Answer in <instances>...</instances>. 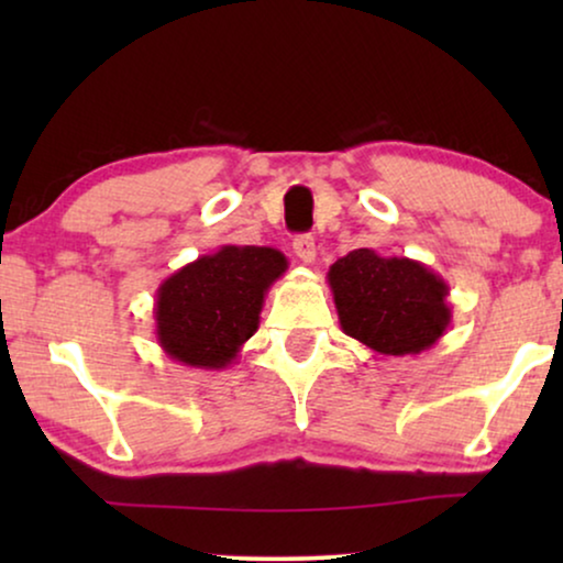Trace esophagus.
<instances>
[{
  "label": "esophagus",
  "mask_w": 563,
  "mask_h": 563,
  "mask_svg": "<svg viewBox=\"0 0 563 563\" xmlns=\"http://www.w3.org/2000/svg\"><path fill=\"white\" fill-rule=\"evenodd\" d=\"M295 253L302 264H312L314 256H318V249H314L312 235H297L295 238Z\"/></svg>",
  "instance_id": "obj_1"
}]
</instances>
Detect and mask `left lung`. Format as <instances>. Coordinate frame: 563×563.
Listing matches in <instances>:
<instances>
[{"label": "left lung", "mask_w": 563, "mask_h": 563, "mask_svg": "<svg viewBox=\"0 0 563 563\" xmlns=\"http://www.w3.org/2000/svg\"><path fill=\"white\" fill-rule=\"evenodd\" d=\"M345 335L382 356H415L451 325L449 284L420 261L356 249L328 272Z\"/></svg>", "instance_id": "left-lung-1"}]
</instances>
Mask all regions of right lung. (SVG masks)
<instances>
[{
	"label": "right lung",
	"instance_id": "1",
	"mask_svg": "<svg viewBox=\"0 0 563 563\" xmlns=\"http://www.w3.org/2000/svg\"><path fill=\"white\" fill-rule=\"evenodd\" d=\"M289 261L268 245H220L156 291V341L168 358L220 372L258 330L264 297Z\"/></svg>",
	"mask_w": 563,
	"mask_h": 563
}]
</instances>
